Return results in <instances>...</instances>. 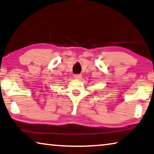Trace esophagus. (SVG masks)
I'll use <instances>...</instances> for the list:
<instances>
[{"label":"esophagus","mask_w":154,"mask_h":154,"mask_svg":"<svg viewBox=\"0 0 154 154\" xmlns=\"http://www.w3.org/2000/svg\"><path fill=\"white\" fill-rule=\"evenodd\" d=\"M74 77L76 79H80L82 78V75L80 74H76L74 75Z\"/></svg>","instance_id":"34e87169"}]
</instances>
